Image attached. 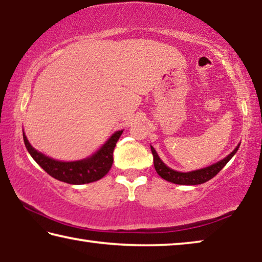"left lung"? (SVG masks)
Returning <instances> with one entry per match:
<instances>
[{
	"label": "left lung",
	"mask_w": 262,
	"mask_h": 262,
	"mask_svg": "<svg viewBox=\"0 0 262 262\" xmlns=\"http://www.w3.org/2000/svg\"><path fill=\"white\" fill-rule=\"evenodd\" d=\"M239 145L241 144H238L236 149H234L231 154L228 155L227 157L222 159V161L212 164V165L207 166L205 168H200V170H195L190 172H179V171L172 170V168L166 166L165 164L163 163V161L159 158L154 147H151V152L154 156L155 168H156V172L162 177L163 179L170 181V183L178 184V185H200V184L206 183L208 180H210L211 178H214L222 168L227 165V163L234 156V154L237 152Z\"/></svg>",
	"instance_id": "left-lung-1"
}]
</instances>
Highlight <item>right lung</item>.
<instances>
[{"label": "right lung", "mask_w": 262, "mask_h": 262, "mask_svg": "<svg viewBox=\"0 0 262 262\" xmlns=\"http://www.w3.org/2000/svg\"><path fill=\"white\" fill-rule=\"evenodd\" d=\"M121 134L122 130L115 132L98 151L90 157L76 162L55 161L37 151L30 144L24 133L23 139L29 154L51 177L67 184L83 185L94 183L107 174L113 164V150Z\"/></svg>", "instance_id": "1"}]
</instances>
